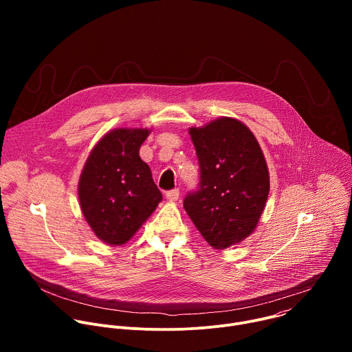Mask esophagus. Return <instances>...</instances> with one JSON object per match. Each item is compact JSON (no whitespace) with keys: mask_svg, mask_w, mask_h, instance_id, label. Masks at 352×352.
<instances>
[{"mask_svg":"<svg viewBox=\"0 0 352 352\" xmlns=\"http://www.w3.org/2000/svg\"><path fill=\"white\" fill-rule=\"evenodd\" d=\"M166 197L168 199V200H171V202H175V200H178V197H179V189H171V190H167V193H166Z\"/></svg>","mask_w":352,"mask_h":352,"instance_id":"34e87169","label":"esophagus"}]
</instances>
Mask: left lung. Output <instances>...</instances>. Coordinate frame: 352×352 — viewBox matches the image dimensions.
<instances>
[{"mask_svg": "<svg viewBox=\"0 0 352 352\" xmlns=\"http://www.w3.org/2000/svg\"><path fill=\"white\" fill-rule=\"evenodd\" d=\"M189 135L200 181L184 208L210 246L227 249L258 226L270 189L267 164L255 135L235 118H217Z\"/></svg>", "mask_w": 352, "mask_h": 352, "instance_id": "1", "label": "left lung"}]
</instances>
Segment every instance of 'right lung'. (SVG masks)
I'll return each instance as SVG.
<instances>
[{"instance_id":"right-lung-1","label":"right lung","mask_w":352,"mask_h":352,"mask_svg":"<svg viewBox=\"0 0 352 352\" xmlns=\"http://www.w3.org/2000/svg\"><path fill=\"white\" fill-rule=\"evenodd\" d=\"M148 133L146 128L110 131L91 148L82 170L78 185L82 213L96 236L109 245L128 242L163 199L139 156Z\"/></svg>"}]
</instances>
